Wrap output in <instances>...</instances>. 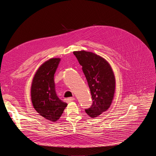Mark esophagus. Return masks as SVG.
<instances>
[{
    "instance_id": "1",
    "label": "esophagus",
    "mask_w": 156,
    "mask_h": 156,
    "mask_svg": "<svg viewBox=\"0 0 156 156\" xmlns=\"http://www.w3.org/2000/svg\"><path fill=\"white\" fill-rule=\"evenodd\" d=\"M74 100H75L74 98H67V99H66V101H67V102H71L73 101Z\"/></svg>"
}]
</instances>
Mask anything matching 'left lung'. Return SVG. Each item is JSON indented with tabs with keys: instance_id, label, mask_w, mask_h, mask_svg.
Instances as JSON below:
<instances>
[{
	"instance_id": "8db88e82",
	"label": "left lung",
	"mask_w": 156,
	"mask_h": 156,
	"mask_svg": "<svg viewBox=\"0 0 156 156\" xmlns=\"http://www.w3.org/2000/svg\"><path fill=\"white\" fill-rule=\"evenodd\" d=\"M73 54L82 66L92 96V105L85 112L91 118L97 117L105 112L112 102L115 87L114 72L104 58L93 52L75 51Z\"/></svg>"
}]
</instances>
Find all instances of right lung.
Returning a JSON list of instances; mask_svg holds the SVG:
<instances>
[{"label": "right lung", "mask_w": 156, "mask_h": 156, "mask_svg": "<svg viewBox=\"0 0 156 156\" xmlns=\"http://www.w3.org/2000/svg\"><path fill=\"white\" fill-rule=\"evenodd\" d=\"M60 61L53 58L44 62L37 70L31 89V101L34 108L43 117L55 122L61 117L67 104L57 96L54 74Z\"/></svg>", "instance_id": "obj_1"}]
</instances>
